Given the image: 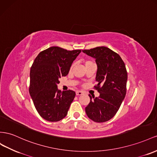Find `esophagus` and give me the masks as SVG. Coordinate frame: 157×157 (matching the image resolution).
Wrapping results in <instances>:
<instances>
[{
    "label": "esophagus",
    "mask_w": 157,
    "mask_h": 157,
    "mask_svg": "<svg viewBox=\"0 0 157 157\" xmlns=\"http://www.w3.org/2000/svg\"><path fill=\"white\" fill-rule=\"evenodd\" d=\"M82 94H83V92H81V91L78 90V91L76 92V95H77V96H80V95H82Z\"/></svg>",
    "instance_id": "34e87169"
}]
</instances>
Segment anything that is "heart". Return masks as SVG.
Instances as JSON below:
<instances>
[{
  "mask_svg": "<svg viewBox=\"0 0 157 157\" xmlns=\"http://www.w3.org/2000/svg\"><path fill=\"white\" fill-rule=\"evenodd\" d=\"M92 63V61H87L86 62V63H85V65H86V64H88V63Z\"/></svg>",
  "mask_w": 157,
  "mask_h": 157,
  "instance_id": "1",
  "label": "heart"
}]
</instances>
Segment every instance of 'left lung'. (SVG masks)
<instances>
[{
  "mask_svg": "<svg viewBox=\"0 0 157 157\" xmlns=\"http://www.w3.org/2000/svg\"><path fill=\"white\" fill-rule=\"evenodd\" d=\"M82 52L96 59L98 70L94 88L100 93L99 97L93 98L89 95L86 115L95 122H105L116 115L125 98L128 80L125 63L117 53L104 46Z\"/></svg>",
  "mask_w": 157,
  "mask_h": 157,
  "instance_id": "8db88e82",
  "label": "left lung"
}]
</instances>
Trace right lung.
Returning a JSON list of instances; mask_svg holds the SVG:
<instances>
[{
	"instance_id": "right-lung-1",
	"label": "right lung",
	"mask_w": 157,
	"mask_h": 157,
	"mask_svg": "<svg viewBox=\"0 0 157 157\" xmlns=\"http://www.w3.org/2000/svg\"><path fill=\"white\" fill-rule=\"evenodd\" d=\"M80 52V49L68 51L53 46L41 52L33 61L29 92L38 113L45 120L59 121L67 116L75 92H61L57 84L59 78L68 75Z\"/></svg>"
}]
</instances>
